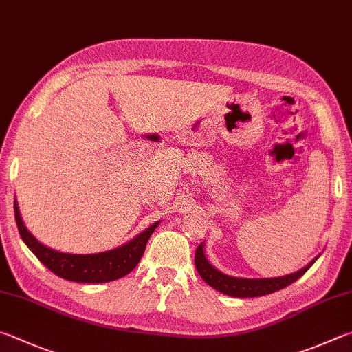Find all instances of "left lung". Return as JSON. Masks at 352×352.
Here are the masks:
<instances>
[{"mask_svg":"<svg viewBox=\"0 0 352 352\" xmlns=\"http://www.w3.org/2000/svg\"><path fill=\"white\" fill-rule=\"evenodd\" d=\"M317 257L311 261L309 265H306L302 270L289 274L285 277H274V278H241V277H231L226 274L220 272L217 267L209 263L206 255H204V245L201 243L195 251V267L200 277L206 282L209 286H212L214 289L219 292L226 294L231 297H260L266 296V294L276 292L283 289V287L289 286L291 283L296 282L303 274L314 265Z\"/></svg>","mask_w":352,"mask_h":352,"instance_id":"obj_1","label":"left lung"}]
</instances>
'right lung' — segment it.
Listing matches in <instances>:
<instances>
[{
  "mask_svg": "<svg viewBox=\"0 0 352 352\" xmlns=\"http://www.w3.org/2000/svg\"><path fill=\"white\" fill-rule=\"evenodd\" d=\"M15 221L23 241L36 258L56 276L76 283H106L129 274L142 260L152 232L160 225L155 221L126 245L100 254H67L50 249L38 241L24 226L16 201H14Z\"/></svg>",
  "mask_w": 352,
  "mask_h": 352,
  "instance_id": "right-lung-1",
  "label": "right lung"
}]
</instances>
